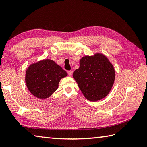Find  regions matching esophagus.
Returning a JSON list of instances; mask_svg holds the SVG:
<instances>
[{
    "label": "esophagus",
    "instance_id": "1",
    "mask_svg": "<svg viewBox=\"0 0 147 147\" xmlns=\"http://www.w3.org/2000/svg\"><path fill=\"white\" fill-rule=\"evenodd\" d=\"M67 73H68V75L69 76H72V74H73V71H67Z\"/></svg>",
    "mask_w": 147,
    "mask_h": 147
}]
</instances>
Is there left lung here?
Returning a JSON list of instances; mask_svg holds the SVG:
<instances>
[{"instance_id": "1", "label": "left lung", "mask_w": 147, "mask_h": 147, "mask_svg": "<svg viewBox=\"0 0 147 147\" xmlns=\"http://www.w3.org/2000/svg\"><path fill=\"white\" fill-rule=\"evenodd\" d=\"M73 78L84 96L96 102L105 98L115 80V69L109 59L102 53L85 55L80 61V67Z\"/></svg>"}]
</instances>
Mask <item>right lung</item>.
<instances>
[{
	"mask_svg": "<svg viewBox=\"0 0 147 147\" xmlns=\"http://www.w3.org/2000/svg\"><path fill=\"white\" fill-rule=\"evenodd\" d=\"M67 73L57 64L45 59L31 64L25 74V83L32 94L40 99H46L58 88L60 80Z\"/></svg>",
	"mask_w": 147,
	"mask_h": 147,
	"instance_id": "right-lung-1",
	"label": "right lung"
}]
</instances>
